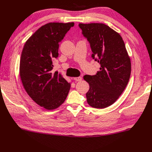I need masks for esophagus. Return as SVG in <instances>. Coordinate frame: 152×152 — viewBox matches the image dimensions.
<instances>
[{"label": "esophagus", "instance_id": "1", "mask_svg": "<svg viewBox=\"0 0 152 152\" xmlns=\"http://www.w3.org/2000/svg\"><path fill=\"white\" fill-rule=\"evenodd\" d=\"M74 80H75V81H81L82 80V77H75L74 78Z\"/></svg>", "mask_w": 152, "mask_h": 152}]
</instances>
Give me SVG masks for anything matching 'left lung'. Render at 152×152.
Instances as JSON below:
<instances>
[{
	"label": "left lung",
	"mask_w": 152,
	"mask_h": 152,
	"mask_svg": "<svg viewBox=\"0 0 152 152\" xmlns=\"http://www.w3.org/2000/svg\"><path fill=\"white\" fill-rule=\"evenodd\" d=\"M89 42L92 58L101 65L96 75L84 76L89 83L86 94L91 107L103 109L113 104L124 92L131 75V61L122 38L103 23H79Z\"/></svg>",
	"instance_id": "left-lung-1"
}]
</instances>
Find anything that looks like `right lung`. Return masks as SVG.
<instances>
[{
  "instance_id": "add662e5",
  "label": "right lung",
  "mask_w": 152,
  "mask_h": 152,
  "mask_svg": "<svg viewBox=\"0 0 152 152\" xmlns=\"http://www.w3.org/2000/svg\"><path fill=\"white\" fill-rule=\"evenodd\" d=\"M74 23H49L40 27L26 41L20 60V77L33 101L48 110L64 102L70 84L58 72H53L58 56L59 43Z\"/></svg>"
}]
</instances>
